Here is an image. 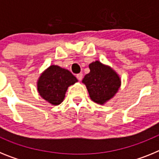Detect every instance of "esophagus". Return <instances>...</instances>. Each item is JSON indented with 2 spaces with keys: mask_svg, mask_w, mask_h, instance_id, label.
<instances>
[{
  "mask_svg": "<svg viewBox=\"0 0 159 159\" xmlns=\"http://www.w3.org/2000/svg\"><path fill=\"white\" fill-rule=\"evenodd\" d=\"M76 78L78 79L80 81L81 80L83 79V73H79V74H77L76 75Z\"/></svg>",
  "mask_w": 159,
  "mask_h": 159,
  "instance_id": "esophagus-1",
  "label": "esophagus"
}]
</instances>
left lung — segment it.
Listing matches in <instances>:
<instances>
[{
    "instance_id": "8db88e82",
    "label": "left lung",
    "mask_w": 159,
    "mask_h": 159,
    "mask_svg": "<svg viewBox=\"0 0 159 159\" xmlns=\"http://www.w3.org/2000/svg\"><path fill=\"white\" fill-rule=\"evenodd\" d=\"M89 68L90 72L84 76L83 83L86 85L92 100L103 104L118 92L120 79L110 67L99 61L89 64Z\"/></svg>"
}]
</instances>
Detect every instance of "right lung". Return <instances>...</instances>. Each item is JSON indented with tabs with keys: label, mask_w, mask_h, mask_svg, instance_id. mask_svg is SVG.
I'll return each mask as SVG.
<instances>
[{
	"label": "right lung",
	"mask_w": 159,
	"mask_h": 159,
	"mask_svg": "<svg viewBox=\"0 0 159 159\" xmlns=\"http://www.w3.org/2000/svg\"><path fill=\"white\" fill-rule=\"evenodd\" d=\"M75 82L77 79L71 71L52 65L40 75L37 89L43 99L52 105H59L64 100L67 88Z\"/></svg>",
	"instance_id": "add662e5"
}]
</instances>
